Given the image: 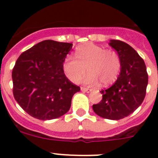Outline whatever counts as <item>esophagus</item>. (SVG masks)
<instances>
[{
    "label": "esophagus",
    "instance_id": "1",
    "mask_svg": "<svg viewBox=\"0 0 158 158\" xmlns=\"http://www.w3.org/2000/svg\"><path fill=\"white\" fill-rule=\"evenodd\" d=\"M81 90L82 92H85V93H90V92H92V89H88V88H85V87L81 88Z\"/></svg>",
    "mask_w": 158,
    "mask_h": 158
}]
</instances>
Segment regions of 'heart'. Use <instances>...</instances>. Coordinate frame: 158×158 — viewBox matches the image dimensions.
I'll return each mask as SVG.
<instances>
[{
    "mask_svg": "<svg viewBox=\"0 0 158 158\" xmlns=\"http://www.w3.org/2000/svg\"><path fill=\"white\" fill-rule=\"evenodd\" d=\"M76 58L68 56L63 62V70L67 78L77 83L85 74L89 73L84 81L96 85L99 81L103 85H109L117 79L121 70V60L116 51L105 50L103 47L87 44L78 47Z\"/></svg>",
    "mask_w": 158,
    "mask_h": 158,
    "instance_id": "b5f03b06",
    "label": "heart"
}]
</instances>
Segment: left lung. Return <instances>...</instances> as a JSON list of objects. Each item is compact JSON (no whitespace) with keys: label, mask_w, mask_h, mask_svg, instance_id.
Here are the masks:
<instances>
[{"label":"left lung","mask_w":158,"mask_h":158,"mask_svg":"<svg viewBox=\"0 0 158 158\" xmlns=\"http://www.w3.org/2000/svg\"><path fill=\"white\" fill-rule=\"evenodd\" d=\"M109 46L118 54L121 70L116 81L105 90L101 101L93 105L96 115L118 120L131 115L142 104L146 96L148 74L145 62L127 43L111 40Z\"/></svg>","instance_id":"1"}]
</instances>
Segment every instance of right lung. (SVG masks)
<instances>
[{
	"label": "right lung",
	"mask_w": 158,
	"mask_h": 158,
	"mask_svg": "<svg viewBox=\"0 0 158 158\" xmlns=\"http://www.w3.org/2000/svg\"><path fill=\"white\" fill-rule=\"evenodd\" d=\"M72 43L44 40L22 53L12 69L13 96L34 118L51 120L65 115L81 90L65 77L63 62Z\"/></svg>",
	"instance_id": "right-lung-1"
}]
</instances>
